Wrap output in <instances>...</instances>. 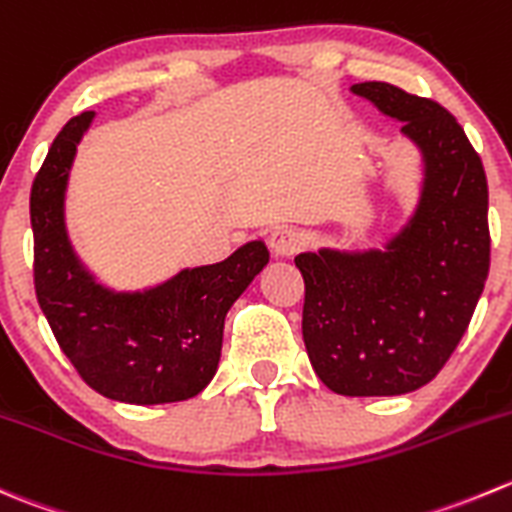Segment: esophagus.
<instances>
[{"mask_svg": "<svg viewBox=\"0 0 512 512\" xmlns=\"http://www.w3.org/2000/svg\"><path fill=\"white\" fill-rule=\"evenodd\" d=\"M270 247L277 257H292L302 250V235L295 227H275L270 235Z\"/></svg>", "mask_w": 512, "mask_h": 512, "instance_id": "obj_1", "label": "esophagus"}]
</instances>
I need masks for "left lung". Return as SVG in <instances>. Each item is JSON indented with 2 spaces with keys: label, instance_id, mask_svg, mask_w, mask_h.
I'll use <instances>...</instances> for the list:
<instances>
[{
  "label": "left lung",
  "instance_id": "1",
  "mask_svg": "<svg viewBox=\"0 0 512 512\" xmlns=\"http://www.w3.org/2000/svg\"><path fill=\"white\" fill-rule=\"evenodd\" d=\"M423 157L410 220L382 250L300 252L302 340L337 395L372 398L423 388L458 347L490 270L488 180L458 119L388 82L352 84Z\"/></svg>",
  "mask_w": 512,
  "mask_h": 512
}]
</instances>
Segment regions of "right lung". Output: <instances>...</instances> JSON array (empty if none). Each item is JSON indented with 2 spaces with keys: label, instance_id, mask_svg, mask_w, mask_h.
Instances as JSON below:
<instances>
[{
  "label": "right lung",
  "instance_id": "right-lung-1",
  "mask_svg": "<svg viewBox=\"0 0 512 512\" xmlns=\"http://www.w3.org/2000/svg\"><path fill=\"white\" fill-rule=\"evenodd\" d=\"M92 119L94 112L69 119L34 177L29 217L39 307L64 355L99 395L130 405L190 400L215 377L227 310L270 252L252 240L227 260L187 267L142 292H117L94 280L64 222L69 170Z\"/></svg>",
  "mask_w": 512,
  "mask_h": 512
}]
</instances>
